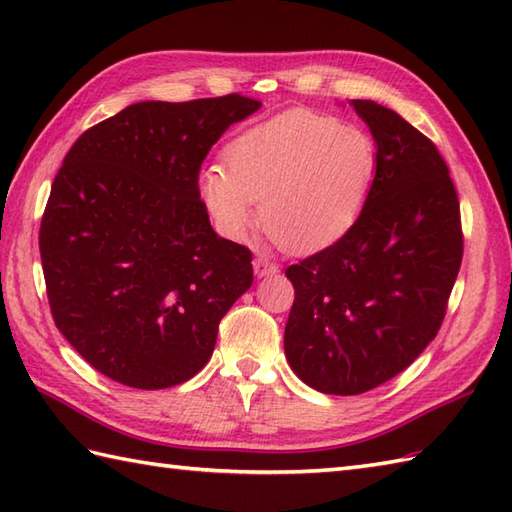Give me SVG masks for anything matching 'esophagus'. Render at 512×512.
Masks as SVG:
<instances>
[{
  "label": "esophagus",
  "instance_id": "1",
  "mask_svg": "<svg viewBox=\"0 0 512 512\" xmlns=\"http://www.w3.org/2000/svg\"><path fill=\"white\" fill-rule=\"evenodd\" d=\"M253 268H255L257 277H268V275L279 273V266L275 262H270V259H266V257H255Z\"/></svg>",
  "mask_w": 512,
  "mask_h": 512
}]
</instances>
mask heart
Masks as SVG:
<instances>
[{"mask_svg":"<svg viewBox=\"0 0 512 512\" xmlns=\"http://www.w3.org/2000/svg\"><path fill=\"white\" fill-rule=\"evenodd\" d=\"M376 143L336 116L292 110L250 127L226 149V169L204 171L202 191L222 231L242 239L255 224L292 253L343 237L363 213Z\"/></svg>","mask_w":512,"mask_h":512,"instance_id":"1","label":"heart"}]
</instances>
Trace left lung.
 Segmentation results:
<instances>
[{
	"mask_svg": "<svg viewBox=\"0 0 512 512\" xmlns=\"http://www.w3.org/2000/svg\"><path fill=\"white\" fill-rule=\"evenodd\" d=\"M376 140V176L343 237L286 268L284 332L303 383L354 396L387 383L440 330L464 253L460 200L431 140L389 107L354 101Z\"/></svg>",
	"mask_w": 512,
	"mask_h": 512,
	"instance_id": "obj_1",
	"label": "left lung"
}]
</instances>
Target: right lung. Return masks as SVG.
I'll return each mask as SVG.
<instances>
[{
	"label": "right lung",
	"mask_w": 512,
	"mask_h": 512,
	"mask_svg": "<svg viewBox=\"0 0 512 512\" xmlns=\"http://www.w3.org/2000/svg\"><path fill=\"white\" fill-rule=\"evenodd\" d=\"M242 94L145 101L90 127L52 182L39 228L54 325L94 369L136 389L180 385L209 363L253 253L217 237L200 169Z\"/></svg>",
	"instance_id": "add662e5"
}]
</instances>
